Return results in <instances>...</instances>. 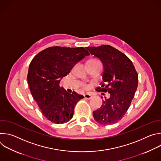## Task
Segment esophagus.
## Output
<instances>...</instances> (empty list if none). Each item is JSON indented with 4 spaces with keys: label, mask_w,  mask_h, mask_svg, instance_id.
I'll list each match as a JSON object with an SVG mask.
<instances>
[{
    "label": "esophagus",
    "mask_w": 161,
    "mask_h": 161,
    "mask_svg": "<svg viewBox=\"0 0 161 161\" xmlns=\"http://www.w3.org/2000/svg\"><path fill=\"white\" fill-rule=\"evenodd\" d=\"M84 97H85V99H90L92 97V96L90 94H85L84 95Z\"/></svg>",
    "instance_id": "1"
}]
</instances>
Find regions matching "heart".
<instances>
[{"label":"heart","instance_id":"heart-1","mask_svg":"<svg viewBox=\"0 0 161 161\" xmlns=\"http://www.w3.org/2000/svg\"><path fill=\"white\" fill-rule=\"evenodd\" d=\"M89 62H97V60H89Z\"/></svg>","mask_w":161,"mask_h":161}]
</instances>
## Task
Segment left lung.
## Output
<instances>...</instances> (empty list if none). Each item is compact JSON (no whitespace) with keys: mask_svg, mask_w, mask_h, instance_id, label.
I'll return each mask as SVG.
<instances>
[{"mask_svg":"<svg viewBox=\"0 0 161 161\" xmlns=\"http://www.w3.org/2000/svg\"><path fill=\"white\" fill-rule=\"evenodd\" d=\"M86 48L103 65V81L99 90L110 94L101 108L93 111L94 118L101 125L113 124L121 120L129 109L138 84V75L132 61L111 46Z\"/></svg>","mask_w":161,"mask_h":161,"instance_id":"left-lung-1","label":"left lung"}]
</instances>
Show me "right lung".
<instances>
[{"instance_id":"1","label":"right lung","mask_w":161,"mask_h":161,"mask_svg":"<svg viewBox=\"0 0 161 161\" xmlns=\"http://www.w3.org/2000/svg\"><path fill=\"white\" fill-rule=\"evenodd\" d=\"M89 55L83 47H53L41 51L32 60L27 75L31 92L43 115L52 122L69 121L76 104L84 98L75 92L68 93L60 86V81Z\"/></svg>"}]
</instances>
